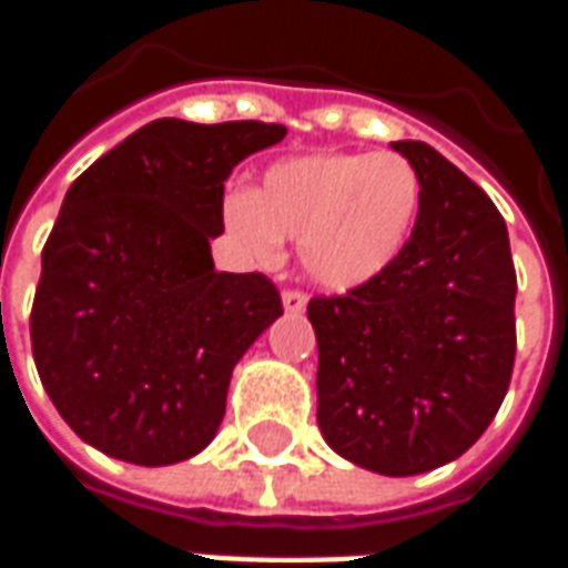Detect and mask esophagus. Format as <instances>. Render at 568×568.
Returning a JSON list of instances; mask_svg holds the SVG:
<instances>
[{"mask_svg": "<svg viewBox=\"0 0 568 568\" xmlns=\"http://www.w3.org/2000/svg\"><path fill=\"white\" fill-rule=\"evenodd\" d=\"M283 307H285V313H301V310L307 307V295H304L301 288H285Z\"/></svg>", "mask_w": 568, "mask_h": 568, "instance_id": "34e87169", "label": "esophagus"}]
</instances>
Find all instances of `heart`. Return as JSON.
Listing matches in <instances>:
<instances>
[{
  "mask_svg": "<svg viewBox=\"0 0 568 568\" xmlns=\"http://www.w3.org/2000/svg\"><path fill=\"white\" fill-rule=\"evenodd\" d=\"M423 212V179L395 151H320L271 163L258 187L224 200V224L248 255L297 240L313 283L349 292L402 258Z\"/></svg>",
  "mask_w": 568,
  "mask_h": 568,
  "instance_id": "obj_1",
  "label": "heart"
}]
</instances>
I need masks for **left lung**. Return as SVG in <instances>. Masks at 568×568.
<instances>
[{
  "instance_id": "8db88e82",
  "label": "left lung",
  "mask_w": 568,
  "mask_h": 568,
  "mask_svg": "<svg viewBox=\"0 0 568 568\" xmlns=\"http://www.w3.org/2000/svg\"><path fill=\"white\" fill-rule=\"evenodd\" d=\"M423 179L417 231L393 267L313 297L316 419L349 463L407 477L463 456L496 417L517 353L508 227L426 142H393Z\"/></svg>"
}]
</instances>
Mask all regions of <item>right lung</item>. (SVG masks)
<instances>
[{"label":"right lung","mask_w":568,"mask_h":568,"mask_svg":"<svg viewBox=\"0 0 568 568\" xmlns=\"http://www.w3.org/2000/svg\"><path fill=\"white\" fill-rule=\"evenodd\" d=\"M283 124L151 121L72 182L42 248L32 358L91 447L173 465L219 432L234 365L283 301L264 273H219L224 179Z\"/></svg>","instance_id":"right-lung-1"}]
</instances>
